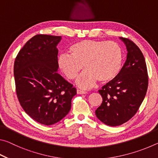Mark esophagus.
Masks as SVG:
<instances>
[{
	"label": "esophagus",
	"instance_id": "obj_1",
	"mask_svg": "<svg viewBox=\"0 0 158 158\" xmlns=\"http://www.w3.org/2000/svg\"><path fill=\"white\" fill-rule=\"evenodd\" d=\"M77 94H85V93H86V92H85V91L79 90V89L77 90Z\"/></svg>",
	"mask_w": 158,
	"mask_h": 158
}]
</instances>
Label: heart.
<instances>
[{
  "label": "heart",
  "instance_id": "1",
  "mask_svg": "<svg viewBox=\"0 0 158 158\" xmlns=\"http://www.w3.org/2000/svg\"><path fill=\"white\" fill-rule=\"evenodd\" d=\"M69 52L70 55L59 56L58 68L67 78L73 80L83 65L85 69L76 80V84L81 89H90L97 80L100 83L110 81L121 70L122 49L114 42L84 40L72 45Z\"/></svg>",
  "mask_w": 158,
  "mask_h": 158
}]
</instances>
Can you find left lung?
I'll return each mask as SVG.
<instances>
[{"label": "left lung", "instance_id": "8db88e82", "mask_svg": "<svg viewBox=\"0 0 158 158\" xmlns=\"http://www.w3.org/2000/svg\"><path fill=\"white\" fill-rule=\"evenodd\" d=\"M120 39L126 46L127 59L118 75L99 90L102 102L95 110L98 118L109 126H118L135 116L145 98L148 84L142 52L129 39Z\"/></svg>", "mask_w": 158, "mask_h": 158}]
</instances>
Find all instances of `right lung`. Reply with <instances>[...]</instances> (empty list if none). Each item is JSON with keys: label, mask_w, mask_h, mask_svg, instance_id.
<instances>
[{"label": "right lung", "mask_w": 158, "mask_h": 158, "mask_svg": "<svg viewBox=\"0 0 158 158\" xmlns=\"http://www.w3.org/2000/svg\"><path fill=\"white\" fill-rule=\"evenodd\" d=\"M60 36L36 35L18 53L14 64L16 92L29 116L45 125L68 114L77 94L73 84L58 74L57 45Z\"/></svg>", "instance_id": "add662e5"}]
</instances>
